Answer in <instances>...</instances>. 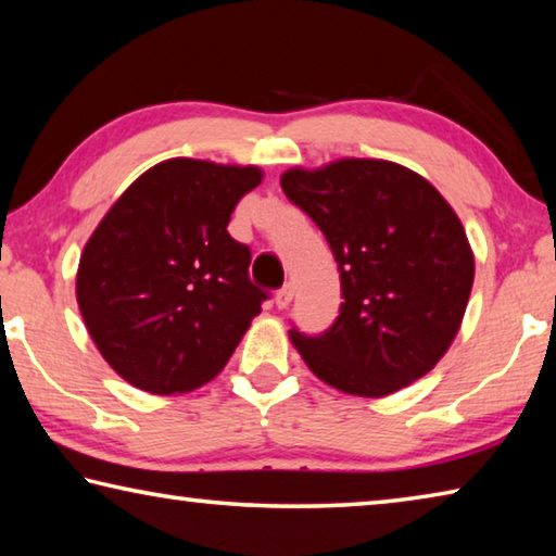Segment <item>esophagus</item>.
Masks as SVG:
<instances>
[{"label": "esophagus", "instance_id": "esophagus-1", "mask_svg": "<svg viewBox=\"0 0 556 556\" xmlns=\"http://www.w3.org/2000/svg\"><path fill=\"white\" fill-rule=\"evenodd\" d=\"M291 299H294V287L285 285L275 294V304H277V308H287L291 304Z\"/></svg>", "mask_w": 556, "mask_h": 556}]
</instances>
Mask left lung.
<instances>
[{"label": "left lung", "mask_w": 556, "mask_h": 556, "mask_svg": "<svg viewBox=\"0 0 556 556\" xmlns=\"http://www.w3.org/2000/svg\"><path fill=\"white\" fill-rule=\"evenodd\" d=\"M281 191L312 218L341 271L343 304L318 336L289 331L324 382L384 397L448 351L473 287V252L427 178L380 159L291 168Z\"/></svg>", "instance_id": "1"}]
</instances>
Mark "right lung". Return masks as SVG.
Here are the masks:
<instances>
[{
    "label": "right lung",
    "mask_w": 556,
    "mask_h": 556,
    "mask_svg": "<svg viewBox=\"0 0 556 556\" xmlns=\"http://www.w3.org/2000/svg\"><path fill=\"white\" fill-rule=\"evenodd\" d=\"M257 166L168 159L112 205L80 255L75 294L90 338L119 378L152 394L201 388L238 348L269 294L250 248L230 238Z\"/></svg>",
    "instance_id": "right-lung-1"
}]
</instances>
